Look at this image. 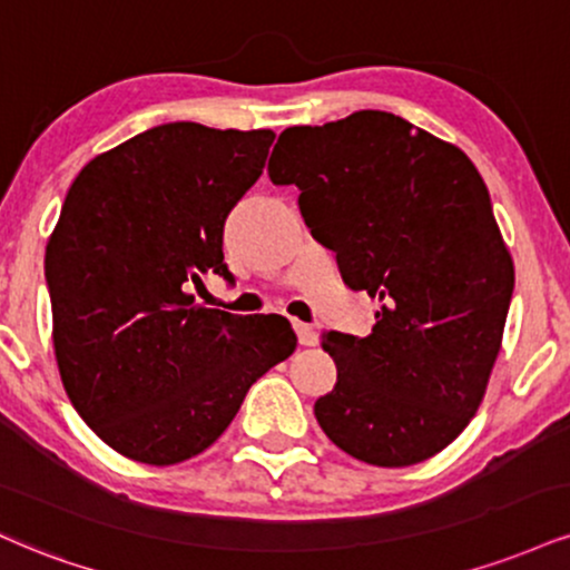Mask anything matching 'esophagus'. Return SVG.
<instances>
[{"label": "esophagus", "mask_w": 570, "mask_h": 570, "mask_svg": "<svg viewBox=\"0 0 570 570\" xmlns=\"http://www.w3.org/2000/svg\"><path fill=\"white\" fill-rule=\"evenodd\" d=\"M294 332H297L299 345H315V328L311 324H303V321H294Z\"/></svg>", "instance_id": "obj_1"}]
</instances>
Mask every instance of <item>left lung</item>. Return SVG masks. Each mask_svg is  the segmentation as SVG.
<instances>
[{
  "label": "left lung",
  "mask_w": 570,
  "mask_h": 570,
  "mask_svg": "<svg viewBox=\"0 0 570 570\" xmlns=\"http://www.w3.org/2000/svg\"><path fill=\"white\" fill-rule=\"evenodd\" d=\"M273 155V185H297L345 284L380 299L368 337H321L337 385L315 420L376 468L435 456L481 406L515 286L483 177L464 150L387 111L289 127Z\"/></svg>",
  "instance_id": "left-lung-1"
}]
</instances>
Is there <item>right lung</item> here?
Here are the masks:
<instances>
[{
	"instance_id": "obj_1",
	"label": "right lung",
	"mask_w": 570,
	"mask_h": 570,
	"mask_svg": "<svg viewBox=\"0 0 570 570\" xmlns=\"http://www.w3.org/2000/svg\"><path fill=\"white\" fill-rule=\"evenodd\" d=\"M271 129L173 121L95 156L45 255L52 342L73 409L121 456L185 462L297 347L289 321L196 305L223 263L225 217L263 175Z\"/></svg>"
}]
</instances>
